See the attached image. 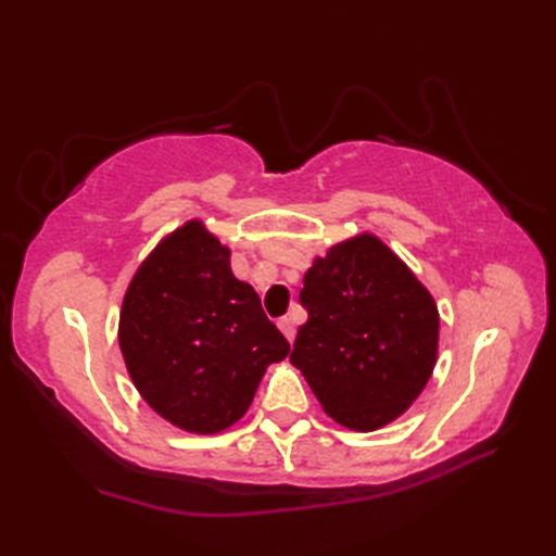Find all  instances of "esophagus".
Masks as SVG:
<instances>
[{"instance_id":"obj_1","label":"esophagus","mask_w":556,"mask_h":556,"mask_svg":"<svg viewBox=\"0 0 556 556\" xmlns=\"http://www.w3.org/2000/svg\"><path fill=\"white\" fill-rule=\"evenodd\" d=\"M277 327L281 329V334H285L289 341H293V337H296V325H293L291 317H279Z\"/></svg>"}]
</instances>
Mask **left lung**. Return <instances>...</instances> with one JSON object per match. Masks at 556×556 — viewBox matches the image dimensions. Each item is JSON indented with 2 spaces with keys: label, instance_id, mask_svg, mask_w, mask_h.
<instances>
[{
  "label": "left lung",
  "instance_id": "1",
  "mask_svg": "<svg viewBox=\"0 0 556 556\" xmlns=\"http://www.w3.org/2000/svg\"><path fill=\"white\" fill-rule=\"evenodd\" d=\"M291 365L323 410L356 432L404 416L440 349L432 293L380 236L361 231L317 255L303 277Z\"/></svg>",
  "mask_w": 556,
  "mask_h": 556
}]
</instances>
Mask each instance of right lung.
I'll use <instances>...</instances> for the list:
<instances>
[{"instance_id":"obj_1","label":"right lung","mask_w":556,"mask_h":556,"mask_svg":"<svg viewBox=\"0 0 556 556\" xmlns=\"http://www.w3.org/2000/svg\"><path fill=\"white\" fill-rule=\"evenodd\" d=\"M119 349L138 394L191 434L239 422L289 341L267 320L231 251L203 219H188L146 255L124 293Z\"/></svg>"}]
</instances>
